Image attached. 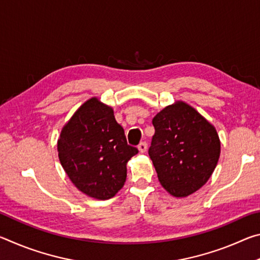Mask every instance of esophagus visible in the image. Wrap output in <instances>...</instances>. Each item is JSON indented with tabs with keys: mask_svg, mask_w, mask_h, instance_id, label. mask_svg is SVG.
I'll list each match as a JSON object with an SVG mask.
<instances>
[{
	"mask_svg": "<svg viewBox=\"0 0 260 260\" xmlns=\"http://www.w3.org/2000/svg\"><path fill=\"white\" fill-rule=\"evenodd\" d=\"M139 151L141 152V153H144L147 151V148H148V144L146 143V142H141L140 144H139Z\"/></svg>",
	"mask_w": 260,
	"mask_h": 260,
	"instance_id": "1",
	"label": "esophagus"
}]
</instances>
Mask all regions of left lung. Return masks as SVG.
<instances>
[{
  "instance_id": "obj_1",
  "label": "left lung",
  "mask_w": 260,
  "mask_h": 260,
  "mask_svg": "<svg viewBox=\"0 0 260 260\" xmlns=\"http://www.w3.org/2000/svg\"><path fill=\"white\" fill-rule=\"evenodd\" d=\"M152 125L155 135L149 156L160 184L174 197L191 195L208 182L218 164L217 129L183 101L158 112Z\"/></svg>"
}]
</instances>
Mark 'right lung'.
I'll list each match as a JSON object with an SVG mask.
<instances>
[{
  "label": "right lung",
  "instance_id": "add662e5",
  "mask_svg": "<svg viewBox=\"0 0 260 260\" xmlns=\"http://www.w3.org/2000/svg\"><path fill=\"white\" fill-rule=\"evenodd\" d=\"M57 151L74 186L91 199L104 201L124 187L127 162L138 149L127 144L113 109L91 98L63 126Z\"/></svg>",
  "mask_w": 260,
  "mask_h": 260
}]
</instances>
